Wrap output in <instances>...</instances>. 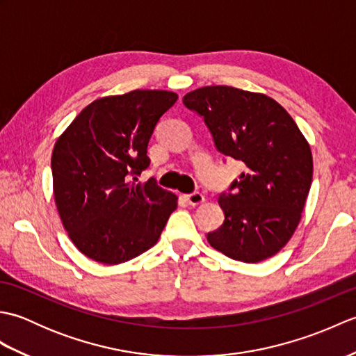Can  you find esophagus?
I'll list each match as a JSON object with an SVG mask.
<instances>
[{
    "label": "esophagus",
    "mask_w": 356,
    "mask_h": 356,
    "mask_svg": "<svg viewBox=\"0 0 356 356\" xmlns=\"http://www.w3.org/2000/svg\"><path fill=\"white\" fill-rule=\"evenodd\" d=\"M185 200L190 203L191 207H197L200 205V203L205 202V195H203L202 193H193V194H186L185 195Z\"/></svg>",
    "instance_id": "obj_1"
}]
</instances>
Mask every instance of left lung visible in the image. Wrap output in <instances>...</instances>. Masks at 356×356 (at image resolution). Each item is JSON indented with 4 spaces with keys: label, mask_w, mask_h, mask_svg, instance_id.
Instances as JSON below:
<instances>
[{
    "label": "left lung",
    "mask_w": 356,
    "mask_h": 356,
    "mask_svg": "<svg viewBox=\"0 0 356 356\" xmlns=\"http://www.w3.org/2000/svg\"><path fill=\"white\" fill-rule=\"evenodd\" d=\"M184 104L205 120L217 149L246 171L222 194L220 228L208 243L232 260L259 263L286 246L301 220L312 184L311 145L275 99L228 86L202 87Z\"/></svg>",
    "instance_id": "obj_1"
}]
</instances>
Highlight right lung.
<instances>
[{
	"label": "right lung",
	"instance_id": "obj_1",
	"mask_svg": "<svg viewBox=\"0 0 356 356\" xmlns=\"http://www.w3.org/2000/svg\"><path fill=\"white\" fill-rule=\"evenodd\" d=\"M177 97L166 90L99 97L58 138L51 153L56 209L88 259L119 264L148 251L177 208V195L154 179L138 182L149 165L147 148L157 120Z\"/></svg>",
	"mask_w": 356,
	"mask_h": 356
}]
</instances>
